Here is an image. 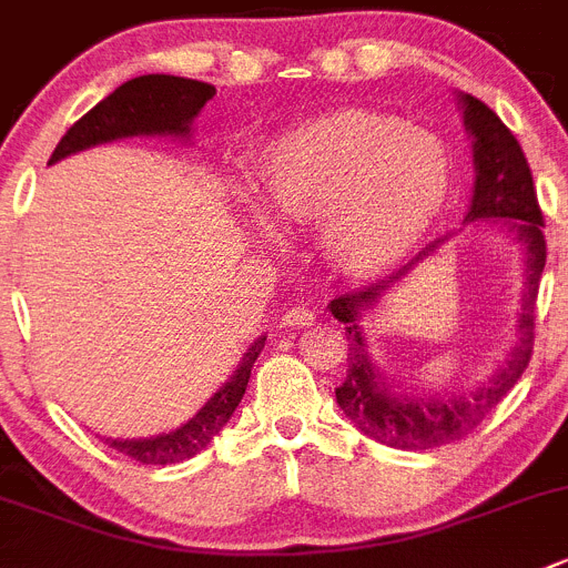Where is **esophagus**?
Segmentation results:
<instances>
[{
	"label": "esophagus",
	"instance_id": "esophagus-1",
	"mask_svg": "<svg viewBox=\"0 0 568 568\" xmlns=\"http://www.w3.org/2000/svg\"><path fill=\"white\" fill-rule=\"evenodd\" d=\"M312 323H315V312L306 310V306H301V304L290 306V310L284 312V317H281V326L304 328V326H312Z\"/></svg>",
	"mask_w": 568,
	"mask_h": 568
}]
</instances>
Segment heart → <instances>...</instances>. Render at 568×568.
Listing matches in <instances>:
<instances>
[{
	"label": "heart",
	"instance_id": "obj_1",
	"mask_svg": "<svg viewBox=\"0 0 568 568\" xmlns=\"http://www.w3.org/2000/svg\"><path fill=\"white\" fill-rule=\"evenodd\" d=\"M256 178L275 223H317L321 251L334 264L379 273L404 262L443 214L452 155L424 128L348 108L270 142Z\"/></svg>",
	"mask_w": 568,
	"mask_h": 568
}]
</instances>
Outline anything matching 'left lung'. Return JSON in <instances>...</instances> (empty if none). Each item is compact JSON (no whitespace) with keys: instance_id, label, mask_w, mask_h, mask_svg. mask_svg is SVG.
<instances>
[{"instance_id":"obj_1","label":"left lung","mask_w":568,"mask_h":568,"mask_svg":"<svg viewBox=\"0 0 568 568\" xmlns=\"http://www.w3.org/2000/svg\"><path fill=\"white\" fill-rule=\"evenodd\" d=\"M463 105H466V125L474 136V164H477V183H474L468 220L507 217V223L516 229L518 240L527 245V293H524L521 326H518L521 337H518V345L513 348L505 368L490 379L488 387L474 393V398H398L387 393L385 382L371 365L356 321H359L362 310H368L376 295L390 287V281H396L413 264L398 270L393 278L345 293L328 304L337 321L348 323L351 339L348 374H345L343 385L334 390L339 409L359 426V432L404 452L437 449V446L471 435L483 424L485 415L521 379L530 365L532 343H536V298L538 281H541L544 264H547V240H544V212L538 206L530 164L524 159L521 144L516 142L510 128L483 100L466 94ZM435 247L437 242L418 253V258L429 256Z\"/></svg>"}]
</instances>
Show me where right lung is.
Here are the masks:
<instances>
[{
	"label": "right lung",
	"instance_id": "add662e5",
	"mask_svg": "<svg viewBox=\"0 0 568 568\" xmlns=\"http://www.w3.org/2000/svg\"><path fill=\"white\" fill-rule=\"evenodd\" d=\"M217 89L200 80L172 78V74H142L128 83L119 85L113 94L97 102L85 116H80L67 136L58 142L55 153L50 155V164L67 159V155L80 153L94 144L113 142L122 136H150V133H172V136H186L189 122L200 113V108L206 105ZM264 337H258L245 354L236 374L220 387L209 404L194 415L189 424L181 429L170 432V435L159 437H139V440H111L105 443L111 449L122 452L131 460L144 463V466H172V463H183L203 452L209 443L214 440L220 429L229 424L234 415L236 404L245 396L247 379H251V368L256 356L262 354Z\"/></svg>",
	"mask_w": 568,
	"mask_h": 568
}]
</instances>
